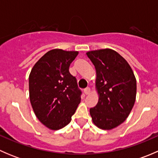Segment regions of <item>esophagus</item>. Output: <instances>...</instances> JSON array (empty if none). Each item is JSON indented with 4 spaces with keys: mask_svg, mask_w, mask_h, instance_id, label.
<instances>
[{
    "mask_svg": "<svg viewBox=\"0 0 158 158\" xmlns=\"http://www.w3.org/2000/svg\"><path fill=\"white\" fill-rule=\"evenodd\" d=\"M91 92V89L89 87H86L85 89H84V93L85 94V95H89V93H90Z\"/></svg>",
    "mask_w": 158,
    "mask_h": 158,
    "instance_id": "34e87169",
    "label": "esophagus"
}]
</instances>
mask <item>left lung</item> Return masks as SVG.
Returning <instances> with one entry per match:
<instances>
[{
  "mask_svg": "<svg viewBox=\"0 0 158 158\" xmlns=\"http://www.w3.org/2000/svg\"><path fill=\"white\" fill-rule=\"evenodd\" d=\"M96 70L97 92L99 98L91 108L93 123L103 130H111L123 123L136 98L135 74L128 62L116 51L98 49L86 52Z\"/></svg>",
  "mask_w": 158,
  "mask_h": 158,
  "instance_id": "obj_1",
  "label": "left lung"
}]
</instances>
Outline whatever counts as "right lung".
Segmentation results:
<instances>
[{"instance_id":"right-lung-1","label":"right lung","mask_w":158,"mask_h":158,"mask_svg":"<svg viewBox=\"0 0 158 158\" xmlns=\"http://www.w3.org/2000/svg\"><path fill=\"white\" fill-rule=\"evenodd\" d=\"M77 51L54 49L44 54L29 76L30 100L40 122L51 130L63 128L81 101V92L69 69Z\"/></svg>"}]
</instances>
